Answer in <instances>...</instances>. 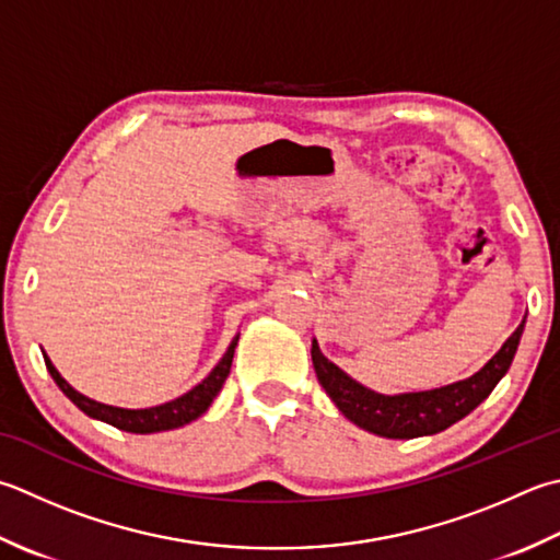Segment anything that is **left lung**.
<instances>
[{
	"label": "left lung",
	"instance_id": "left-lung-1",
	"mask_svg": "<svg viewBox=\"0 0 560 560\" xmlns=\"http://www.w3.org/2000/svg\"><path fill=\"white\" fill-rule=\"evenodd\" d=\"M522 332L524 320L500 347V352L470 378L434 390L400 393V396H383L361 386L320 352L315 339L311 357L317 381L347 420L386 440H415V436L442 432L476 410L498 386V381L508 374Z\"/></svg>",
	"mask_w": 560,
	"mask_h": 560
}]
</instances>
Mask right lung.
Listing matches in <instances>:
<instances>
[{
	"instance_id": "obj_1",
	"label": "right lung",
	"mask_w": 560,
	"mask_h": 560,
	"mask_svg": "<svg viewBox=\"0 0 560 560\" xmlns=\"http://www.w3.org/2000/svg\"><path fill=\"white\" fill-rule=\"evenodd\" d=\"M237 339H240V335L233 337V342H230L223 359L218 361L215 369L199 383V386H194L189 393H184V396H179V398L155 405V408H145V410L114 408V405H104V402H96L92 398H86V396H82L80 390H74L70 383L58 374V369L52 366V361L46 354H43V359H46V366L50 371L52 381L58 383V388L84 415H90V418L102 420L106 424H114L116 430L133 432V434H152V432H164V430H177V427H184V424L194 422L196 418H201V415L208 408H211L213 398L218 396V393H221L223 383L230 374V366H233V354H235Z\"/></svg>"
}]
</instances>
